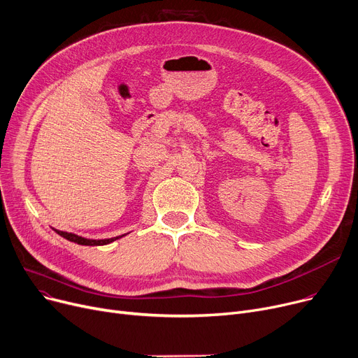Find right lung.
Instances as JSON below:
<instances>
[{
	"instance_id": "1",
	"label": "right lung",
	"mask_w": 358,
	"mask_h": 358,
	"mask_svg": "<svg viewBox=\"0 0 358 358\" xmlns=\"http://www.w3.org/2000/svg\"><path fill=\"white\" fill-rule=\"evenodd\" d=\"M55 231H56V233H57L60 237L66 238V240H69V241H72V243L80 244V245H105V244H110V243H113V241H115V240H118V238H121V237L125 236V234H122V236H118V237L105 238V240H91V238H83V237L76 236V234H72V233H66V231H59V229H55Z\"/></svg>"
}]
</instances>
